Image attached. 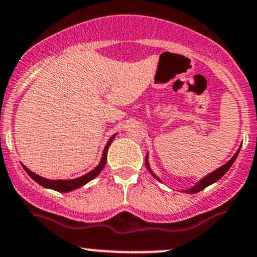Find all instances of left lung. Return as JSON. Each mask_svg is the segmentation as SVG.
Listing matches in <instances>:
<instances>
[{
    "label": "left lung",
    "instance_id": "left-lung-1",
    "mask_svg": "<svg viewBox=\"0 0 257 257\" xmlns=\"http://www.w3.org/2000/svg\"><path fill=\"white\" fill-rule=\"evenodd\" d=\"M239 151H240V148H239L238 150H236L235 154H234V156H233L232 159H230L229 161H228L227 163H224L223 166H221V167H219V168H217V170L213 171L212 173L207 174V176H205L204 178L200 179L199 182H197L196 184L194 185V187L189 188V189H187V190H183V193H187V194H196V193H199V191L204 190V189L206 188V187H208V185H211V184H213V183H216L218 179H221L222 177H223L224 174L227 173L228 170H229V168L232 167V165L234 163V161H235L236 157H238ZM145 165H146V167H148V171L151 173V176L154 177L155 179H157V180H159V182H161V179L159 178V177L156 176V174L154 173V171L151 170L150 163H149V154H146Z\"/></svg>",
    "mask_w": 257,
    "mask_h": 257
}]
</instances>
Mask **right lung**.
<instances>
[{
    "mask_svg": "<svg viewBox=\"0 0 257 257\" xmlns=\"http://www.w3.org/2000/svg\"><path fill=\"white\" fill-rule=\"evenodd\" d=\"M115 135H117V133L112 135V137L109 138L108 142H107L105 149H103L102 157H101L100 163H98L94 170L87 172V173L84 174V176L78 177V178H74V179H47V178H44V177L39 176V174L34 173V172L30 171L27 166H24L23 163H22V166H23L24 171L27 172V173L29 174V176L32 177V178L35 180L38 184H40L41 187L47 188V189H52V190L60 191V193H68V191H73V190H75V189L83 187V185H85L86 183H89L90 180L96 178L98 174L101 173V171L103 170V167H105V165L107 162V151H108L109 145H111L112 142H113Z\"/></svg>",
    "mask_w": 257,
    "mask_h": 257,
    "instance_id": "obj_1",
    "label": "right lung"
}]
</instances>
